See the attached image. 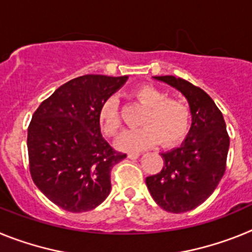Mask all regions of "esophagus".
Wrapping results in <instances>:
<instances>
[{"label":"esophagus","mask_w":252,"mask_h":252,"mask_svg":"<svg viewBox=\"0 0 252 252\" xmlns=\"http://www.w3.org/2000/svg\"><path fill=\"white\" fill-rule=\"evenodd\" d=\"M140 157V154L139 153H128L127 154V158L128 159H137V158Z\"/></svg>","instance_id":"1"}]
</instances>
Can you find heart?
Segmentation results:
<instances>
[{"label": "heart", "mask_w": 252, "mask_h": 252, "mask_svg": "<svg viewBox=\"0 0 252 252\" xmlns=\"http://www.w3.org/2000/svg\"><path fill=\"white\" fill-rule=\"evenodd\" d=\"M132 95L146 111L140 119V127L125 131L117 141L119 149L124 151H137L150 148L160 142L169 148L183 139L190 125V110L188 104L179 98L168 97L165 91L151 84L137 87ZM99 124L104 135L117 136L121 131L119 99L110 97L99 111Z\"/></svg>", "instance_id": "b5f03b06"}]
</instances>
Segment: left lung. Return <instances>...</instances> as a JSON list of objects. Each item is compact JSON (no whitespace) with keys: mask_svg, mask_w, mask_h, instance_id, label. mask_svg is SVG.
<instances>
[{"mask_svg":"<svg viewBox=\"0 0 252 252\" xmlns=\"http://www.w3.org/2000/svg\"><path fill=\"white\" fill-rule=\"evenodd\" d=\"M155 78L186 95L193 121L182 146L161 154L164 166L146 178V186L164 211L188 212L203 203L223 177L230 136L222 112L203 90L173 75Z\"/></svg>","mask_w":252,"mask_h":252,"instance_id":"8db88e82","label":"left lung"}]
</instances>
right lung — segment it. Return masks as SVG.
I'll list each match as a JSON object with an SVG mask.
<instances>
[{"instance_id":"right-lung-1","label":"right lung","mask_w":252,"mask_h":252,"mask_svg":"<svg viewBox=\"0 0 252 252\" xmlns=\"http://www.w3.org/2000/svg\"><path fill=\"white\" fill-rule=\"evenodd\" d=\"M127 77L87 74L41 102L28 127L29 169L46 198L69 212L95 208L110 194L111 170L126 158L103 139L99 111Z\"/></svg>"}]
</instances>
